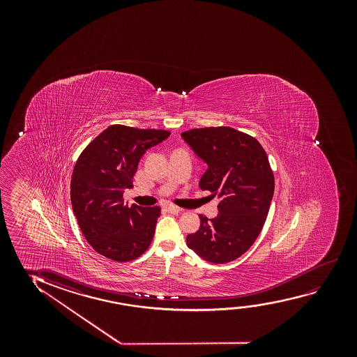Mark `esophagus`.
Listing matches in <instances>:
<instances>
[{
    "instance_id": "esophagus-1",
    "label": "esophagus",
    "mask_w": 357,
    "mask_h": 357,
    "mask_svg": "<svg viewBox=\"0 0 357 357\" xmlns=\"http://www.w3.org/2000/svg\"><path fill=\"white\" fill-rule=\"evenodd\" d=\"M166 208L169 213H172V215H178V213L181 211L179 207H176V206L173 205L167 206Z\"/></svg>"
}]
</instances>
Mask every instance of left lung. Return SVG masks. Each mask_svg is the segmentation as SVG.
Returning a JSON list of instances; mask_svg holds the SVG:
<instances>
[{
    "label": "left lung",
    "instance_id": "obj_1",
    "mask_svg": "<svg viewBox=\"0 0 357 357\" xmlns=\"http://www.w3.org/2000/svg\"><path fill=\"white\" fill-rule=\"evenodd\" d=\"M183 140L208 168L199 186L218 195V215H200V229L186 245L211 264H227L245 254L257 239L273 197L268 157L255 137L229 127L181 132Z\"/></svg>",
    "mask_w": 357,
    "mask_h": 357
}]
</instances>
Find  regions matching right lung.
I'll use <instances>...</instances> for the list:
<instances>
[{
    "label": "right lung",
    "instance_id": "add662e5",
    "mask_svg": "<svg viewBox=\"0 0 357 357\" xmlns=\"http://www.w3.org/2000/svg\"><path fill=\"white\" fill-rule=\"evenodd\" d=\"M171 132L111 126L85 147L70 181L74 215L85 239L107 259L127 262L142 256L151 244L161 208L123 204L132 176L147 149Z\"/></svg>",
    "mask_w": 357,
    "mask_h": 357
}]
</instances>
